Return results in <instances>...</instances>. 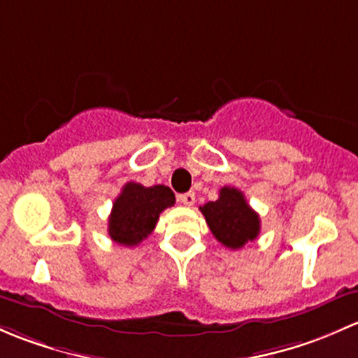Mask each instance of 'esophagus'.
Listing matches in <instances>:
<instances>
[{
	"mask_svg": "<svg viewBox=\"0 0 358 358\" xmlns=\"http://www.w3.org/2000/svg\"><path fill=\"white\" fill-rule=\"evenodd\" d=\"M194 193L193 191H187V193H184V194H179V201L180 203H184V205H187V206H191L194 203Z\"/></svg>",
	"mask_w": 358,
	"mask_h": 358,
	"instance_id": "obj_1",
	"label": "esophagus"
}]
</instances>
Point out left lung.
I'll list each match as a JSON object with an SVG mask.
<instances>
[{
  "label": "left lung",
  "mask_w": 358,
  "mask_h": 358,
  "mask_svg": "<svg viewBox=\"0 0 358 358\" xmlns=\"http://www.w3.org/2000/svg\"><path fill=\"white\" fill-rule=\"evenodd\" d=\"M210 231L226 248L239 250L260 233V217L246 203L245 194L231 186L220 189L215 201L200 206Z\"/></svg>",
  "instance_id": "obj_1"
}]
</instances>
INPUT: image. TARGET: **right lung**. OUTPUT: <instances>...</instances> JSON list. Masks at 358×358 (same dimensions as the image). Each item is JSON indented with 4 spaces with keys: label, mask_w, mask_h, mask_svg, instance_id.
Instances as JSON below:
<instances>
[{
    "label": "right lung",
    "mask_w": 358,
    "mask_h": 358,
    "mask_svg": "<svg viewBox=\"0 0 358 358\" xmlns=\"http://www.w3.org/2000/svg\"><path fill=\"white\" fill-rule=\"evenodd\" d=\"M176 203L171 187H145L138 182H127L113 201L108 217V234L122 246H136L153 233L158 217L165 208Z\"/></svg>",
    "instance_id": "right-lung-1"
}]
</instances>
